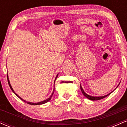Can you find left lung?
I'll return each mask as SVG.
<instances>
[{"instance_id":"obj_1","label":"left lung","mask_w":127,"mask_h":127,"mask_svg":"<svg viewBox=\"0 0 127 127\" xmlns=\"http://www.w3.org/2000/svg\"><path fill=\"white\" fill-rule=\"evenodd\" d=\"M119 84H120V82H119ZM119 84H118V85L117 86V87H118V86H119ZM117 87H116V88H117ZM80 88H81V91H82V94H84V95H85V97H87V98H88L89 100H93V101H94V100H101V99H103V98H105V97H107V96H108L109 95H110V94H111V93H112V92H112H111V93H109V94H107V95H104V96H100V97H96V96H91V95H88V94H87V93H86L84 91V90H83V88H82V86H81H81H80ZM115 89H116V88H115Z\"/></svg>"}]
</instances>
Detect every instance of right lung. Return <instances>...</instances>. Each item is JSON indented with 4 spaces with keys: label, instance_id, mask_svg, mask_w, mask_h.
Masks as SVG:
<instances>
[{
    "label": "right lung",
    "instance_id": "1",
    "mask_svg": "<svg viewBox=\"0 0 127 127\" xmlns=\"http://www.w3.org/2000/svg\"><path fill=\"white\" fill-rule=\"evenodd\" d=\"M58 75H59V74H57V75L56 76V78H55V80H56V79H57V76H58ZM7 78H8V84H9V87H10V88H11V90H12V92L13 93H14V94H15L17 96V97H18V98H20V99H21V100H23V101H24L25 102V103H27V104H31V105H40V104H45V103H47V102H48L49 100H51V97H52V95H53V94H54V91H55V90H54V91H53V93H52V94H51V95L50 96V97H49L48 98H47V99H46V100H43V101H40V102H38V103H32V102H29V101H26V100H23V98H21V97H20V96H19L18 94H17L15 93V92L14 91V90H13V88H12V86H11V84H10V82H9V78H8V74H7ZM55 81H54V84H55Z\"/></svg>",
    "mask_w": 127,
    "mask_h": 127
}]
</instances>
